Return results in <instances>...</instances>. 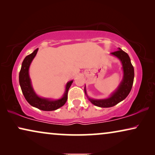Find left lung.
Segmentation results:
<instances>
[{"mask_svg":"<svg viewBox=\"0 0 155 155\" xmlns=\"http://www.w3.org/2000/svg\"><path fill=\"white\" fill-rule=\"evenodd\" d=\"M117 58L122 65L123 78L119 85L116 90L109 95V97L104 99H93L89 97L87 93L86 87L84 86V93L87 98L92 104L101 108H109L114 107L120 101L124 100L130 93L134 80V68L131 63L130 58L127 53L124 51L120 48L118 51L110 54Z\"/></svg>","mask_w":155,"mask_h":155,"instance_id":"left-lung-1","label":"left lung"}]
</instances>
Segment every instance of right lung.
Here are the masks:
<instances>
[{"mask_svg":"<svg viewBox=\"0 0 155 155\" xmlns=\"http://www.w3.org/2000/svg\"><path fill=\"white\" fill-rule=\"evenodd\" d=\"M38 49L39 48H37L31 54L25 58L22 63L20 74H19V82H20L22 94L29 104L42 111H54L63 107L66 102L68 99V92L73 83V80L68 82L65 84L64 93L61 98L54 99L52 98H44V97L39 96L34 90L29 73V67L33 59L37 54Z\"/></svg>","mask_w":155,"mask_h":155,"instance_id":"right-lung-1","label":"right lung"}]
</instances>
